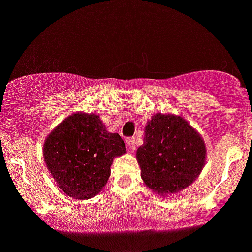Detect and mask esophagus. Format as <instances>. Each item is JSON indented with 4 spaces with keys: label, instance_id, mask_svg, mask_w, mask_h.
I'll return each instance as SVG.
<instances>
[{
    "label": "esophagus",
    "instance_id": "1",
    "mask_svg": "<svg viewBox=\"0 0 252 252\" xmlns=\"http://www.w3.org/2000/svg\"><path fill=\"white\" fill-rule=\"evenodd\" d=\"M126 147H128V149L130 150V152H134L136 148V138L135 137L126 138Z\"/></svg>",
    "mask_w": 252,
    "mask_h": 252
}]
</instances>
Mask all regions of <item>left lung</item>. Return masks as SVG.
<instances>
[{
    "instance_id": "obj_1",
    "label": "left lung",
    "mask_w": 252,
    "mask_h": 252,
    "mask_svg": "<svg viewBox=\"0 0 252 252\" xmlns=\"http://www.w3.org/2000/svg\"><path fill=\"white\" fill-rule=\"evenodd\" d=\"M137 161L144 184L158 193L189 187L200 174L206 148L200 135L184 118L158 114L146 126Z\"/></svg>"
}]
</instances>
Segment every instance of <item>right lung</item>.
Listing matches in <instances>:
<instances>
[{"mask_svg": "<svg viewBox=\"0 0 252 252\" xmlns=\"http://www.w3.org/2000/svg\"><path fill=\"white\" fill-rule=\"evenodd\" d=\"M126 153L118 134L104 128L97 115L74 114L46 140L43 158L59 189L72 198L96 195L110 176L115 156Z\"/></svg>", "mask_w": 252, "mask_h": 252, "instance_id": "1", "label": "right lung"}]
</instances>
